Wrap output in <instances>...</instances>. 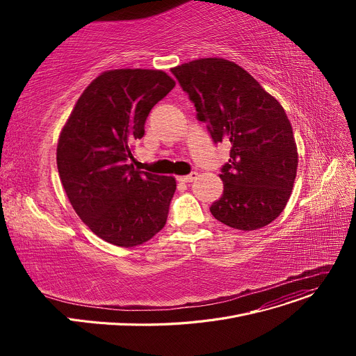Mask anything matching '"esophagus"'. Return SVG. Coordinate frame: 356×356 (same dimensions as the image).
<instances>
[{"instance_id":"obj_1","label":"esophagus","mask_w":356,"mask_h":356,"mask_svg":"<svg viewBox=\"0 0 356 356\" xmlns=\"http://www.w3.org/2000/svg\"><path fill=\"white\" fill-rule=\"evenodd\" d=\"M196 179H197V173H196V172H192V173L188 175V176H180V177H177V180L181 181V183H192V181L196 180Z\"/></svg>"}]
</instances>
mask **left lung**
Wrapping results in <instances>:
<instances>
[{"instance_id":"obj_1","label":"left lung","mask_w":356,"mask_h":356,"mask_svg":"<svg viewBox=\"0 0 356 356\" xmlns=\"http://www.w3.org/2000/svg\"><path fill=\"white\" fill-rule=\"evenodd\" d=\"M172 73L213 143L231 147L219 175L223 193L211 213L241 231L268 225L286 208L298 163L283 106L247 70L225 59L193 60Z\"/></svg>"}]
</instances>
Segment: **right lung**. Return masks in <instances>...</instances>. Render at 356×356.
Here are the masks:
<instances>
[{
    "label": "right lung",
    "mask_w": 356,
    "mask_h": 356,
    "mask_svg": "<svg viewBox=\"0 0 356 356\" xmlns=\"http://www.w3.org/2000/svg\"><path fill=\"white\" fill-rule=\"evenodd\" d=\"M176 82L161 70L115 69L92 81L63 127L56 160L74 212L104 241L129 248L163 229L176 180L136 170L133 143Z\"/></svg>",
    "instance_id": "obj_1"
}]
</instances>
